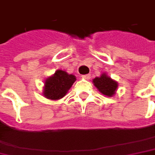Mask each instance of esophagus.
I'll return each instance as SVG.
<instances>
[{
  "label": "esophagus",
  "mask_w": 155,
  "mask_h": 155,
  "mask_svg": "<svg viewBox=\"0 0 155 155\" xmlns=\"http://www.w3.org/2000/svg\"><path fill=\"white\" fill-rule=\"evenodd\" d=\"M83 79H86V80H89L90 79V75L89 74H85V75H82Z\"/></svg>",
  "instance_id": "obj_1"
}]
</instances>
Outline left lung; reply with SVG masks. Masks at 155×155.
I'll return each mask as SVG.
<instances>
[{
    "label": "left lung",
    "instance_id": "1",
    "mask_svg": "<svg viewBox=\"0 0 155 155\" xmlns=\"http://www.w3.org/2000/svg\"><path fill=\"white\" fill-rule=\"evenodd\" d=\"M93 83L103 95L110 97L116 94V90L118 87L117 82L109 77L105 73L102 74L100 77L95 78L93 80Z\"/></svg>",
    "mask_w": 155,
    "mask_h": 155
}]
</instances>
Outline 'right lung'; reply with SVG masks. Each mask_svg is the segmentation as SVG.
I'll return each mask as SVG.
<instances>
[{
  "mask_svg": "<svg viewBox=\"0 0 155 155\" xmlns=\"http://www.w3.org/2000/svg\"><path fill=\"white\" fill-rule=\"evenodd\" d=\"M75 81L76 77L74 74L59 69L45 81L43 95L50 100H59L67 95Z\"/></svg>",
  "mask_w": 155,
  "mask_h": 155,
  "instance_id": "1",
  "label": "right lung"
}]
</instances>
